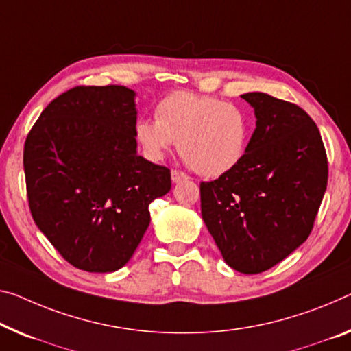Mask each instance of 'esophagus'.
I'll list each match as a JSON object with an SVG mask.
<instances>
[{
    "mask_svg": "<svg viewBox=\"0 0 351 351\" xmlns=\"http://www.w3.org/2000/svg\"><path fill=\"white\" fill-rule=\"evenodd\" d=\"M186 179H188V176L185 174V172L177 171V169H172V171H171V180L174 182V183H179V182L186 180Z\"/></svg>",
    "mask_w": 351,
    "mask_h": 351,
    "instance_id": "esophagus-1",
    "label": "esophagus"
}]
</instances>
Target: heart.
<instances>
[{
  "mask_svg": "<svg viewBox=\"0 0 351 351\" xmlns=\"http://www.w3.org/2000/svg\"><path fill=\"white\" fill-rule=\"evenodd\" d=\"M250 130V119L241 108L180 90L158 101L155 121L139 119L134 136L149 160H163L177 141L179 154L191 169L219 177L243 160Z\"/></svg>",
  "mask_w": 351,
  "mask_h": 351,
  "instance_id": "1",
  "label": "heart"
}]
</instances>
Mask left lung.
I'll list each match as a JSON object with an SVG mask.
<instances>
[{
	"instance_id": "1",
	"label": "left lung",
	"mask_w": 351,
	"mask_h": 351,
	"mask_svg": "<svg viewBox=\"0 0 351 351\" xmlns=\"http://www.w3.org/2000/svg\"><path fill=\"white\" fill-rule=\"evenodd\" d=\"M256 130L243 160L201 183V213L224 262L257 274L304 243L326 191L320 132L300 106L263 93L241 95Z\"/></svg>"
}]
</instances>
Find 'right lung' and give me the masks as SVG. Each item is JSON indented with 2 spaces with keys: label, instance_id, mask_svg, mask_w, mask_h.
<instances>
[{
  "label": "right lung",
  "instance_id": "add662e5",
  "mask_svg": "<svg viewBox=\"0 0 351 351\" xmlns=\"http://www.w3.org/2000/svg\"><path fill=\"white\" fill-rule=\"evenodd\" d=\"M136 93L78 86L51 101L23 150L32 219L69 263L112 273L130 261L150 224L149 206L171 172L138 155Z\"/></svg>",
  "mask_w": 351,
  "mask_h": 351
}]
</instances>
